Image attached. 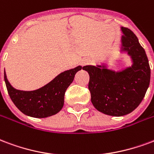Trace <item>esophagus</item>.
<instances>
[{
	"label": "esophagus",
	"instance_id": "obj_1",
	"mask_svg": "<svg viewBox=\"0 0 154 154\" xmlns=\"http://www.w3.org/2000/svg\"><path fill=\"white\" fill-rule=\"evenodd\" d=\"M89 63H90V60L89 59H83L82 61H81V65L82 66H85V65H87Z\"/></svg>",
	"mask_w": 154,
	"mask_h": 154
}]
</instances>
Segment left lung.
Wrapping results in <instances>:
<instances>
[{"label": "left lung", "instance_id": "left-lung-1", "mask_svg": "<svg viewBox=\"0 0 154 154\" xmlns=\"http://www.w3.org/2000/svg\"><path fill=\"white\" fill-rule=\"evenodd\" d=\"M121 51L131 56L132 65L112 71L102 65L84 66L90 76L88 88L98 111L121 117L134 111L144 99L150 82V67L145 51L129 28L122 27Z\"/></svg>", "mask_w": 154, "mask_h": 154}]
</instances>
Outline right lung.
Wrapping results in <instances>:
<instances>
[{"label":"right lung","instance_id":"right-lung-1","mask_svg":"<svg viewBox=\"0 0 154 154\" xmlns=\"http://www.w3.org/2000/svg\"><path fill=\"white\" fill-rule=\"evenodd\" d=\"M82 68V66H77L63 72L45 86L31 91L14 88L8 81L5 71V82L10 99L23 113L32 118H47L62 109L66 90L72 82L75 74Z\"/></svg>","mask_w":154,"mask_h":154}]
</instances>
